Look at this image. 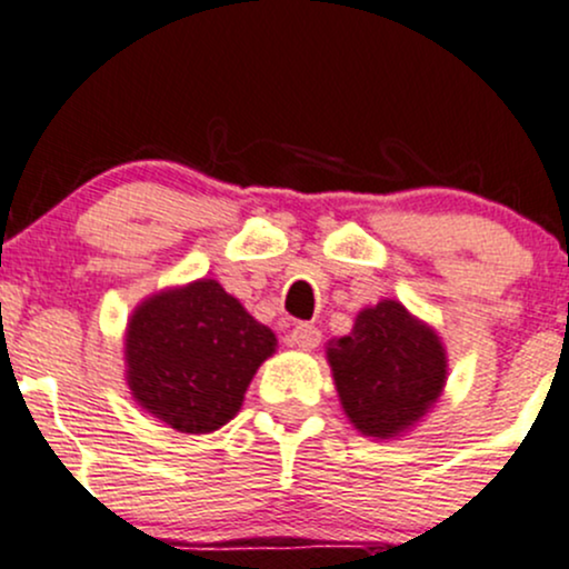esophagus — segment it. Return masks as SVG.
Returning <instances> with one entry per match:
<instances>
[{"label": "esophagus", "mask_w": 569, "mask_h": 569, "mask_svg": "<svg viewBox=\"0 0 569 569\" xmlns=\"http://www.w3.org/2000/svg\"><path fill=\"white\" fill-rule=\"evenodd\" d=\"M289 340L291 346L302 348V351H313V348H318V342H321V332H318V327H313V323H299V327L291 329Z\"/></svg>", "instance_id": "obj_1"}]
</instances>
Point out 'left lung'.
<instances>
[{"mask_svg":"<svg viewBox=\"0 0 569 569\" xmlns=\"http://www.w3.org/2000/svg\"><path fill=\"white\" fill-rule=\"evenodd\" d=\"M342 413L365 437L395 440L435 408L448 380L440 335L397 299L356 313L353 329L327 346Z\"/></svg>","mask_w":569,"mask_h":569,"instance_id":"8db88e82","label":"left lung"}]
</instances>
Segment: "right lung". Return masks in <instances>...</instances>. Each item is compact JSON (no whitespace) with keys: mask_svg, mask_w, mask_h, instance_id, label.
<instances>
[{"mask_svg":"<svg viewBox=\"0 0 569 569\" xmlns=\"http://www.w3.org/2000/svg\"><path fill=\"white\" fill-rule=\"evenodd\" d=\"M278 337L213 278L170 286L132 310L123 365L132 399L174 432L208 435L240 413Z\"/></svg>","mask_w":569,"mask_h":569,"instance_id":"add662e5","label":"right lung"}]
</instances>
